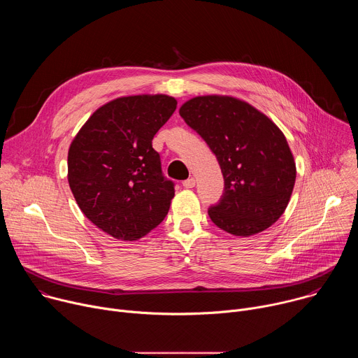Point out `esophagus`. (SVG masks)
<instances>
[{
	"instance_id": "1",
	"label": "esophagus",
	"mask_w": 358,
	"mask_h": 358,
	"mask_svg": "<svg viewBox=\"0 0 358 358\" xmlns=\"http://www.w3.org/2000/svg\"><path fill=\"white\" fill-rule=\"evenodd\" d=\"M182 185H184V188H194L195 187V178H188V180H185L184 182H182Z\"/></svg>"
}]
</instances>
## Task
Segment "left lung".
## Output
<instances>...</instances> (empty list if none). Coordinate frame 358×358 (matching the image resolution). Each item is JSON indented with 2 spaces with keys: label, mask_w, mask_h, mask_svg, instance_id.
I'll return each mask as SVG.
<instances>
[{
  "label": "left lung",
  "mask_w": 358,
  "mask_h": 358,
  "mask_svg": "<svg viewBox=\"0 0 358 358\" xmlns=\"http://www.w3.org/2000/svg\"><path fill=\"white\" fill-rule=\"evenodd\" d=\"M180 115L210 145L225 192L208 210L211 221L235 236H250L285 213L296 181V163L282 130L248 101L227 94L195 96Z\"/></svg>",
  "instance_id": "left-lung-1"
}]
</instances>
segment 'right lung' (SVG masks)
<instances>
[{
	"label": "right lung",
	"mask_w": 358,
	"mask_h": 358,
	"mask_svg": "<svg viewBox=\"0 0 358 358\" xmlns=\"http://www.w3.org/2000/svg\"><path fill=\"white\" fill-rule=\"evenodd\" d=\"M169 94L113 99L93 112L68 151V182L83 215L122 241H137L169 214L173 182L164 180L152 137L171 117Z\"/></svg>",
	"instance_id": "right-lung-1"
}]
</instances>
